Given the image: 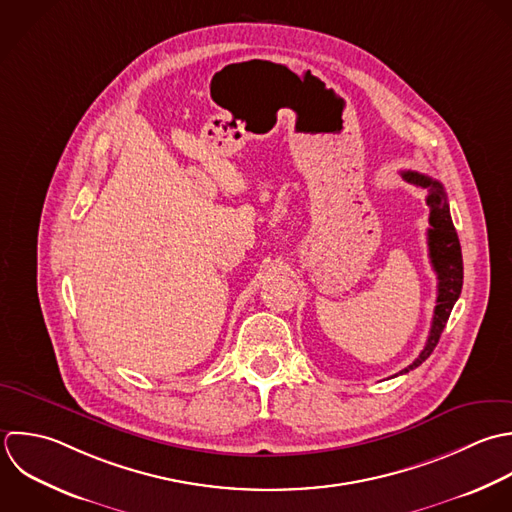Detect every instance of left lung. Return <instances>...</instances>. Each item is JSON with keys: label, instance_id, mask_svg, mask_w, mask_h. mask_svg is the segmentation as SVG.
I'll return each mask as SVG.
<instances>
[{"label": "left lung", "instance_id": "left-lung-1", "mask_svg": "<svg viewBox=\"0 0 512 512\" xmlns=\"http://www.w3.org/2000/svg\"><path fill=\"white\" fill-rule=\"evenodd\" d=\"M403 177L419 187L429 189L427 205L431 207V215H429L431 229L427 231V239H429L431 265L439 279V293H437V305H435V315H433V325H431L427 345L421 351V355L399 375L417 369L423 361L431 357L463 289V253H461L459 235L451 219L449 201L443 185L437 179H431L417 171H403Z\"/></svg>", "mask_w": 512, "mask_h": 512}]
</instances>
